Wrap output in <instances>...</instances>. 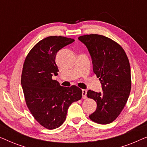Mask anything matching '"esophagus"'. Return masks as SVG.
<instances>
[{
    "instance_id": "1",
    "label": "esophagus",
    "mask_w": 147,
    "mask_h": 147,
    "mask_svg": "<svg viewBox=\"0 0 147 147\" xmlns=\"http://www.w3.org/2000/svg\"><path fill=\"white\" fill-rule=\"evenodd\" d=\"M86 94H87V90H82V98H84V99H86Z\"/></svg>"
}]
</instances>
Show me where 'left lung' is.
I'll return each instance as SVG.
<instances>
[{
    "instance_id": "left-lung-1",
    "label": "left lung",
    "mask_w": 147,
    "mask_h": 147,
    "mask_svg": "<svg viewBox=\"0 0 147 147\" xmlns=\"http://www.w3.org/2000/svg\"><path fill=\"white\" fill-rule=\"evenodd\" d=\"M87 47L92 57L94 73L101 82L102 92L88 90V98L97 104L90 120L101 124L111 123L125 106L131 90L130 67L121 46L110 38L97 34L78 37Z\"/></svg>"
}]
</instances>
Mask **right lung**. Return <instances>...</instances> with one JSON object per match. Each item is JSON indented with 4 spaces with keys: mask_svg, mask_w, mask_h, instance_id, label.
<instances>
[{
    "mask_svg": "<svg viewBox=\"0 0 147 147\" xmlns=\"http://www.w3.org/2000/svg\"><path fill=\"white\" fill-rule=\"evenodd\" d=\"M74 41L62 36L46 37L32 48L24 61L21 85L26 104L34 118L47 129L59 127L69 106L82 98V91L78 86L63 87L52 79L59 71L55 63L57 51Z\"/></svg>",
    "mask_w": 147,
    "mask_h": 147,
    "instance_id": "obj_1",
    "label": "right lung"
}]
</instances>
